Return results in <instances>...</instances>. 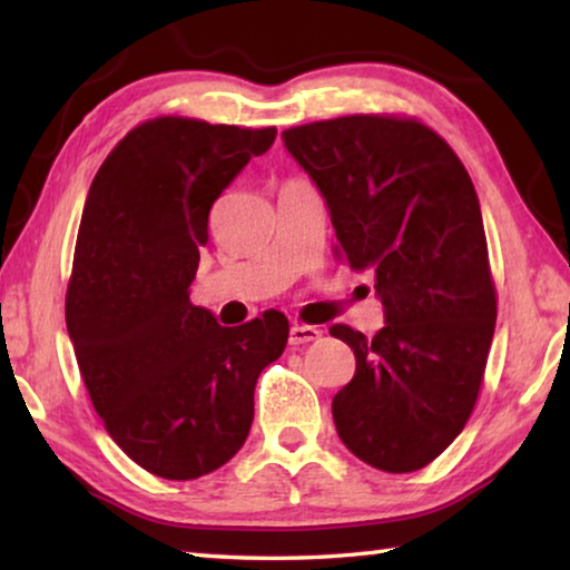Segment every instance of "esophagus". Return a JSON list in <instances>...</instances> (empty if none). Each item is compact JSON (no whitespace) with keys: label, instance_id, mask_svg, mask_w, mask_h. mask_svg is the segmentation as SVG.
I'll return each mask as SVG.
<instances>
[{"label":"esophagus","instance_id":"34e87169","mask_svg":"<svg viewBox=\"0 0 570 570\" xmlns=\"http://www.w3.org/2000/svg\"><path fill=\"white\" fill-rule=\"evenodd\" d=\"M322 336V330H316V326H308V324H294L292 330H288V344L298 346V344H308V342H316Z\"/></svg>","mask_w":570,"mask_h":570}]
</instances>
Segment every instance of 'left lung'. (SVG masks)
Segmentation results:
<instances>
[{
    "label": "left lung",
    "mask_w": 570,
    "mask_h": 570,
    "mask_svg": "<svg viewBox=\"0 0 570 570\" xmlns=\"http://www.w3.org/2000/svg\"><path fill=\"white\" fill-rule=\"evenodd\" d=\"M282 138L330 206L334 256L374 274L387 314L372 340L330 330L356 360L332 402L336 432L366 465L420 470L470 420L495 332L475 186L448 140L407 115H344Z\"/></svg>",
    "instance_id": "1"
}]
</instances>
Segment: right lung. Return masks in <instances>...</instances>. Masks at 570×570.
Listing matches in <instances>:
<instances>
[{
  "label": "right lung",
  "instance_id": "right-lung-1",
  "mask_svg": "<svg viewBox=\"0 0 570 570\" xmlns=\"http://www.w3.org/2000/svg\"><path fill=\"white\" fill-rule=\"evenodd\" d=\"M274 138L160 115L110 150L85 200L67 332L108 435L158 478L196 480L236 455L258 374L286 346L282 312L220 326L188 298L210 206Z\"/></svg>",
  "mask_w": 570,
  "mask_h": 570
}]
</instances>
